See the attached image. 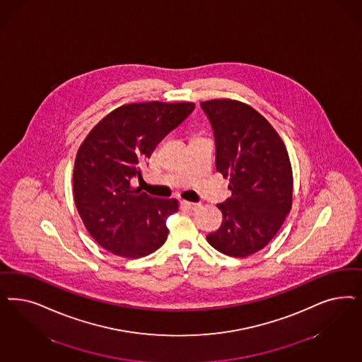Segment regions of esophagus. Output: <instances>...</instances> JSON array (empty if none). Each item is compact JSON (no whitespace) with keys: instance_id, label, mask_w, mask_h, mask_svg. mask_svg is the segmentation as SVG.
Wrapping results in <instances>:
<instances>
[{"instance_id":"34e87169","label":"esophagus","mask_w":362,"mask_h":362,"mask_svg":"<svg viewBox=\"0 0 362 362\" xmlns=\"http://www.w3.org/2000/svg\"><path fill=\"white\" fill-rule=\"evenodd\" d=\"M181 205L189 210H197L199 209V206H201L197 202H190V201H185V199L181 201Z\"/></svg>"}]
</instances>
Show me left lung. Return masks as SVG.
Listing matches in <instances>:
<instances>
[{"mask_svg": "<svg viewBox=\"0 0 362 362\" xmlns=\"http://www.w3.org/2000/svg\"><path fill=\"white\" fill-rule=\"evenodd\" d=\"M216 139V169L229 178L221 228L208 234L223 255H255L268 245L292 209V163L284 141L255 107L230 98L201 103Z\"/></svg>", "mask_w": 362, "mask_h": 362, "instance_id": "1", "label": "left lung"}]
</instances>
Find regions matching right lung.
I'll return each instance as SVG.
<instances>
[{
    "mask_svg": "<svg viewBox=\"0 0 362 362\" xmlns=\"http://www.w3.org/2000/svg\"><path fill=\"white\" fill-rule=\"evenodd\" d=\"M194 103H133L118 106L82 141L73 170V194L86 230L107 252L140 258L168 238L166 220L175 199H158L130 185L141 177L163 137L194 109Z\"/></svg>",
    "mask_w": 362,
    "mask_h": 362,
    "instance_id": "1",
    "label": "right lung"
}]
</instances>
